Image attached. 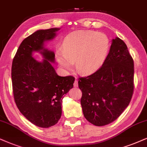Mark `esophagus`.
<instances>
[{"mask_svg": "<svg viewBox=\"0 0 147 147\" xmlns=\"http://www.w3.org/2000/svg\"><path fill=\"white\" fill-rule=\"evenodd\" d=\"M74 87H78V81H77V80H75V83H74Z\"/></svg>", "mask_w": 147, "mask_h": 147, "instance_id": "34e87169", "label": "esophagus"}]
</instances>
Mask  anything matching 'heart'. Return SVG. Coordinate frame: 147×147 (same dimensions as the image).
I'll return each instance as SVG.
<instances>
[{
	"label": "heart",
	"mask_w": 147,
	"mask_h": 147,
	"mask_svg": "<svg viewBox=\"0 0 147 147\" xmlns=\"http://www.w3.org/2000/svg\"><path fill=\"white\" fill-rule=\"evenodd\" d=\"M109 47V38L102 33L78 31L65 38L62 49L60 48L57 51V60L66 70L72 69L75 61L78 72L89 75L102 65Z\"/></svg>",
	"instance_id": "1"
}]
</instances>
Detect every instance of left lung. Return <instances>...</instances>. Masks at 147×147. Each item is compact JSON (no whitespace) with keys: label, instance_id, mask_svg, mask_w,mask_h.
Instances as JSON below:
<instances>
[{"label":"left lung","instance_id":"1","mask_svg":"<svg viewBox=\"0 0 147 147\" xmlns=\"http://www.w3.org/2000/svg\"><path fill=\"white\" fill-rule=\"evenodd\" d=\"M134 61L127 45L119 37L112 40L102 67L79 78L81 105L85 119L103 126L116 120L129 105L134 92Z\"/></svg>","mask_w":147,"mask_h":147}]
</instances>
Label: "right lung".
Here are the masks:
<instances>
[{"mask_svg": "<svg viewBox=\"0 0 147 147\" xmlns=\"http://www.w3.org/2000/svg\"><path fill=\"white\" fill-rule=\"evenodd\" d=\"M59 28L38 30L26 38L12 63L11 79L14 100L20 113L29 121L40 127H51L62 115L65 94L73 87L75 78L57 75L52 63L55 53L46 47V42L56 36ZM38 52L44 60L32 56Z\"/></svg>", "mask_w": 147, "mask_h": 147, "instance_id": "obj_1", "label": "right lung"}]
</instances>
